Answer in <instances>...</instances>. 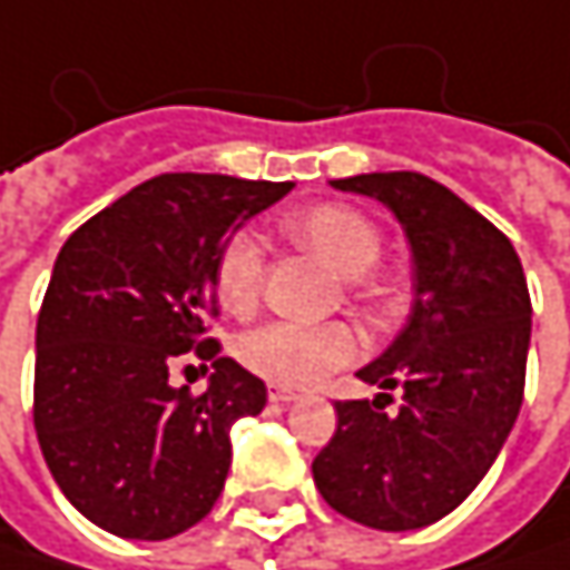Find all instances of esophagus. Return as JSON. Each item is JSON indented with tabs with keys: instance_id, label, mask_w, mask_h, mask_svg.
<instances>
[{
	"instance_id": "obj_1",
	"label": "esophagus",
	"mask_w": 570,
	"mask_h": 570,
	"mask_svg": "<svg viewBox=\"0 0 570 570\" xmlns=\"http://www.w3.org/2000/svg\"><path fill=\"white\" fill-rule=\"evenodd\" d=\"M267 396H271V402H281V405H284V402H293L296 393H293V390H286V386H271V393H267Z\"/></svg>"
}]
</instances>
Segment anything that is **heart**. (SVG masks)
<instances>
[{
  "label": "heart",
  "instance_id": "heart-1",
  "mask_svg": "<svg viewBox=\"0 0 570 570\" xmlns=\"http://www.w3.org/2000/svg\"><path fill=\"white\" fill-rule=\"evenodd\" d=\"M284 234L299 247L320 254L333 274L353 286H366V274L380 264L383 237L380 227L350 204H313L289 210ZM264 286V247L250 230H237L217 254L214 293L224 309L247 313ZM363 353V336L356 326L333 323H293L271 320L247 330L237 340L240 363L277 383V386H313L323 376L350 366Z\"/></svg>",
  "mask_w": 570,
  "mask_h": 570
}]
</instances>
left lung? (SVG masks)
Masks as SVG:
<instances>
[{
  "instance_id": "left-lung-1",
  "label": "left lung",
  "mask_w": 570,
  "mask_h": 570,
  "mask_svg": "<svg viewBox=\"0 0 570 570\" xmlns=\"http://www.w3.org/2000/svg\"><path fill=\"white\" fill-rule=\"evenodd\" d=\"M333 187L396 214L415 299L393 346L356 373L383 393L336 402L313 482L330 509L366 528H425L472 495L518 419L531 343L524 271L492 220L425 174H356ZM390 389L403 390L396 413L382 412Z\"/></svg>"
}]
</instances>
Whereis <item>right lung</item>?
I'll list each match as a JSON object with an SVG mask.
<instances>
[{
  "instance_id": "obj_1",
  "label": "right lung",
  "mask_w": 570,
  "mask_h": 570,
  "mask_svg": "<svg viewBox=\"0 0 570 570\" xmlns=\"http://www.w3.org/2000/svg\"><path fill=\"white\" fill-rule=\"evenodd\" d=\"M289 180L158 174L58 250L36 326V435L65 499L118 538L165 541L214 509L230 425L267 386L207 336L214 264ZM184 352L212 360L200 397L167 383Z\"/></svg>"
}]
</instances>
